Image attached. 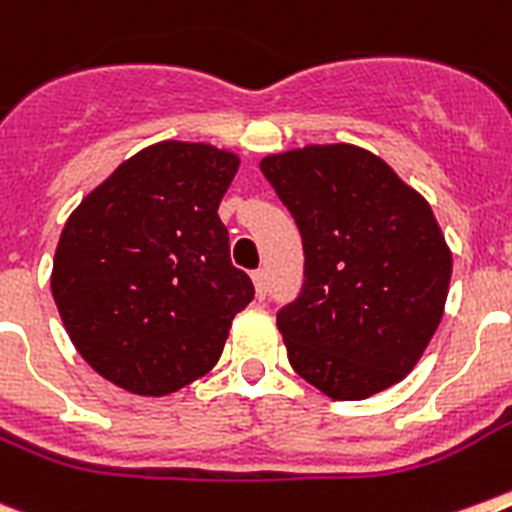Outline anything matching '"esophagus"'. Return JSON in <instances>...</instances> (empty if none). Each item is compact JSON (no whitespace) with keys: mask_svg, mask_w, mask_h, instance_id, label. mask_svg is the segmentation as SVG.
Wrapping results in <instances>:
<instances>
[{"mask_svg":"<svg viewBox=\"0 0 512 512\" xmlns=\"http://www.w3.org/2000/svg\"><path fill=\"white\" fill-rule=\"evenodd\" d=\"M252 283H255L257 296H260V299H263V296L268 294V273H265L263 268H257L255 273H252Z\"/></svg>","mask_w":512,"mask_h":512,"instance_id":"obj_1","label":"esophagus"}]
</instances>
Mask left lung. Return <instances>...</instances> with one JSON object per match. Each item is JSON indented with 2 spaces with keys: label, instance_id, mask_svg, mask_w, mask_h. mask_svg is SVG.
Segmentation results:
<instances>
[{
  "label": "left lung",
  "instance_id": "8db88e82",
  "mask_svg": "<svg viewBox=\"0 0 512 512\" xmlns=\"http://www.w3.org/2000/svg\"><path fill=\"white\" fill-rule=\"evenodd\" d=\"M260 169L302 234V294L276 315L296 375L336 401L403 380L435 336L453 270L427 200L346 143L268 156Z\"/></svg>",
  "mask_w": 512,
  "mask_h": 512
}]
</instances>
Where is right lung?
Instances as JSON below:
<instances>
[{
  "instance_id": "right-lung-1",
  "label": "right lung",
  "mask_w": 512,
  "mask_h": 512,
  "mask_svg": "<svg viewBox=\"0 0 512 512\" xmlns=\"http://www.w3.org/2000/svg\"><path fill=\"white\" fill-rule=\"evenodd\" d=\"M236 169L229 150L156 143L64 223L51 294L80 356L119 388L169 395L203 377L255 299L218 218Z\"/></svg>"
}]
</instances>
